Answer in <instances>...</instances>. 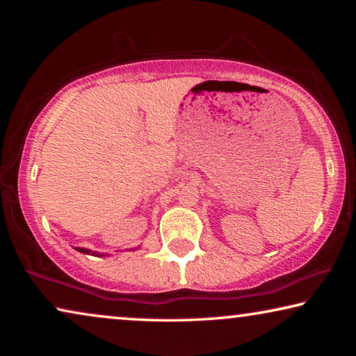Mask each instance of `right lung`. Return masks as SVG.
Wrapping results in <instances>:
<instances>
[{"label": "right lung", "instance_id": "1", "mask_svg": "<svg viewBox=\"0 0 356 356\" xmlns=\"http://www.w3.org/2000/svg\"><path fill=\"white\" fill-rule=\"evenodd\" d=\"M75 250H76V251H80V252H83V254H91V256H99V257L105 256V254H102V252L91 251V250H88V248H78V246H75Z\"/></svg>", "mask_w": 356, "mask_h": 356}]
</instances>
